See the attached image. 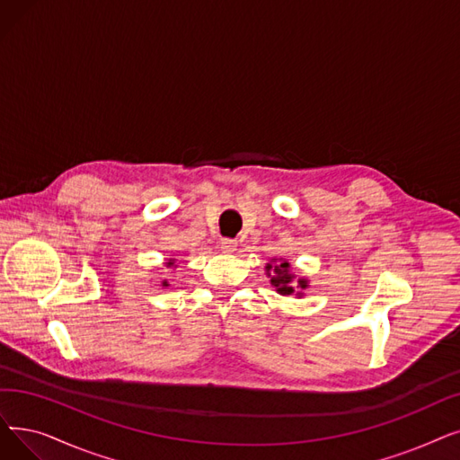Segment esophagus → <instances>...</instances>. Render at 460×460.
<instances>
[{"mask_svg":"<svg viewBox=\"0 0 460 460\" xmlns=\"http://www.w3.org/2000/svg\"><path fill=\"white\" fill-rule=\"evenodd\" d=\"M219 246H222L224 253H233L236 250V241H233V238H222Z\"/></svg>","mask_w":460,"mask_h":460,"instance_id":"1","label":"esophagus"}]
</instances>
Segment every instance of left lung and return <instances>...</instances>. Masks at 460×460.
<instances>
[{
	"label": "left lung",
	"instance_id": "left-lung-1",
	"mask_svg": "<svg viewBox=\"0 0 460 460\" xmlns=\"http://www.w3.org/2000/svg\"><path fill=\"white\" fill-rule=\"evenodd\" d=\"M267 276L270 278V284L276 288L279 295H303L301 291L308 288V279L298 278L295 279V274H291V265L288 261H279V263H269L267 267Z\"/></svg>",
	"mask_w": 460,
	"mask_h": 460
}]
</instances>
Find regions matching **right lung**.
Instances as JSON below:
<instances>
[{
	"label": "right lung",
	"instance_id": "add662e5",
	"mask_svg": "<svg viewBox=\"0 0 460 460\" xmlns=\"http://www.w3.org/2000/svg\"><path fill=\"white\" fill-rule=\"evenodd\" d=\"M172 265H174V259H169V263H167V267H172ZM162 286H164V288H167L169 284H167V282H164Z\"/></svg>",
	"mask_w": 460,
	"mask_h": 460
}]
</instances>
